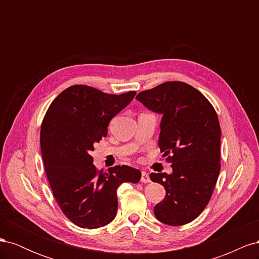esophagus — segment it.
I'll use <instances>...</instances> for the list:
<instances>
[{
	"label": "esophagus",
	"mask_w": 259,
	"mask_h": 259,
	"mask_svg": "<svg viewBox=\"0 0 259 259\" xmlns=\"http://www.w3.org/2000/svg\"><path fill=\"white\" fill-rule=\"evenodd\" d=\"M140 182H142L143 184L150 183V177H149V175L146 173V171H143V173H142V178H140Z\"/></svg>",
	"instance_id": "34e87169"
}]
</instances>
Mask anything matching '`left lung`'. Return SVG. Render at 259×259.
I'll list each match as a JSON object with an SVG mask.
<instances>
[{
    "label": "left lung",
    "instance_id": "obj_1",
    "mask_svg": "<svg viewBox=\"0 0 259 259\" xmlns=\"http://www.w3.org/2000/svg\"><path fill=\"white\" fill-rule=\"evenodd\" d=\"M136 99L163 114L159 147L173 173H151L165 198L154 206L158 221L182 226L207 205L221 170V125L214 107L197 89L180 81L140 92Z\"/></svg>",
    "mask_w": 259,
    "mask_h": 259
}]
</instances>
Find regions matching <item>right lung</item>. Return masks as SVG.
Listing matches in <instances>:
<instances>
[{
	"mask_svg": "<svg viewBox=\"0 0 259 259\" xmlns=\"http://www.w3.org/2000/svg\"><path fill=\"white\" fill-rule=\"evenodd\" d=\"M135 95V91L111 95L76 84L62 91L44 115L40 143L46 176L62 213L81 228L111 223L117 187L142 177L127 165L99 170L91 155L94 144L107 136L109 122Z\"/></svg>",
	"mask_w": 259,
	"mask_h": 259,
	"instance_id": "add662e5",
	"label": "right lung"
}]
</instances>
